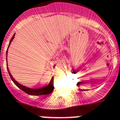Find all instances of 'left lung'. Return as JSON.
<instances>
[{
	"label": "left lung",
	"instance_id": "1",
	"mask_svg": "<svg viewBox=\"0 0 120 120\" xmlns=\"http://www.w3.org/2000/svg\"><path fill=\"white\" fill-rule=\"evenodd\" d=\"M82 91H84V90H81Z\"/></svg>",
	"mask_w": 120,
	"mask_h": 120
}]
</instances>
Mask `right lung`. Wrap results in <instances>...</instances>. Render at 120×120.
I'll return each instance as SVG.
<instances>
[{
	"label": "right lung",
	"instance_id": "right-lung-1",
	"mask_svg": "<svg viewBox=\"0 0 120 120\" xmlns=\"http://www.w3.org/2000/svg\"><path fill=\"white\" fill-rule=\"evenodd\" d=\"M15 34H14V35L12 36V37L11 38L10 40V42L9 43V45H8V49L9 47V45H10L11 43L12 42V41L13 40L14 38L15 37ZM8 49H7V51H6V61H7V53H8ZM55 67V66H54ZM7 70H8V73H9V76H10L11 79L12 80L14 83H15V85L19 87V88L21 89L22 90H23V91L25 92L26 93H27V94H29L30 96H41V95H47V94H50L53 91V90L54 89V86H53V77H52V79L50 81L49 83L46 86H44V87L43 88H37V89H34V88H30L26 87L25 86L19 83V82L16 81L13 78L12 76L11 75V73L9 72V68L8 67V64H7Z\"/></svg>",
	"mask_w": 120,
	"mask_h": 120
}]
</instances>
